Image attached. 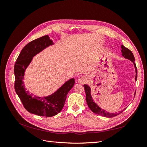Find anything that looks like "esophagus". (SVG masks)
<instances>
[{
  "label": "esophagus",
  "mask_w": 147,
  "mask_h": 147,
  "mask_svg": "<svg viewBox=\"0 0 147 147\" xmlns=\"http://www.w3.org/2000/svg\"><path fill=\"white\" fill-rule=\"evenodd\" d=\"M88 82V78L85 76H81L80 78L78 79V82L81 83H85Z\"/></svg>",
  "instance_id": "1"
}]
</instances>
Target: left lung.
<instances>
[{
  "label": "left lung",
  "instance_id": "left-lung-1",
  "mask_svg": "<svg viewBox=\"0 0 147 147\" xmlns=\"http://www.w3.org/2000/svg\"><path fill=\"white\" fill-rule=\"evenodd\" d=\"M121 52H122V55L123 57H125L126 59H129L131 61H132L133 62L134 66H135V72H136V76H135V81H136L137 80V68H136V65L135 64V57H134V55L133 54L132 52L129 50L128 49L126 48L123 45H121ZM84 88H85V93H86V101L87 102V104H88V106L89 107V108L94 113L102 115V116L104 117H112L114 116H116L117 115L119 114L120 113H121L124 109L122 110L121 111H120L119 113H109V112H106L105 111L103 110L102 108H100L99 106L96 104V103L93 101V98L91 95V88L90 87L87 85H84ZM136 93V92H135Z\"/></svg>",
  "mask_w": 147,
  "mask_h": 147
}]
</instances>
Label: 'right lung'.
I'll list each match as a JSON object with an SVG mask.
<instances>
[{
	"label": "right lung",
	"mask_w": 147,
	"mask_h": 147,
	"mask_svg": "<svg viewBox=\"0 0 147 147\" xmlns=\"http://www.w3.org/2000/svg\"><path fill=\"white\" fill-rule=\"evenodd\" d=\"M54 45L48 35L33 40L22 49L14 65V88L27 111L40 116L52 117L63 108L68 92L74 85V79L69 80L57 91L47 96L40 97L26 91L23 80L24 72L33 57L50 45Z\"/></svg>",
	"instance_id": "obj_1"
}]
</instances>
